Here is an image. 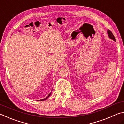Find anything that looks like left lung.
<instances>
[{
	"instance_id": "8db88e82",
	"label": "left lung",
	"mask_w": 124,
	"mask_h": 124,
	"mask_svg": "<svg viewBox=\"0 0 124 124\" xmlns=\"http://www.w3.org/2000/svg\"><path fill=\"white\" fill-rule=\"evenodd\" d=\"M107 33L108 34V37L109 38H110V39H113V40H114V41H116V40H115V38L114 37V36L113 34L112 33V32H111L110 30H108V31H107Z\"/></svg>"
}]
</instances>
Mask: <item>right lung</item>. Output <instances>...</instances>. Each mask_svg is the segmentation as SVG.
<instances>
[{
  "label": "right lung",
  "instance_id": "1",
  "mask_svg": "<svg viewBox=\"0 0 124 124\" xmlns=\"http://www.w3.org/2000/svg\"><path fill=\"white\" fill-rule=\"evenodd\" d=\"M51 93H52V92H50V94H49V95H48V96L47 97H46V98H44V99H40V100H38V101H44V100H46V99H47V98H48V97H49V96H50V94H51Z\"/></svg>",
  "mask_w": 124,
  "mask_h": 124
}]
</instances>
